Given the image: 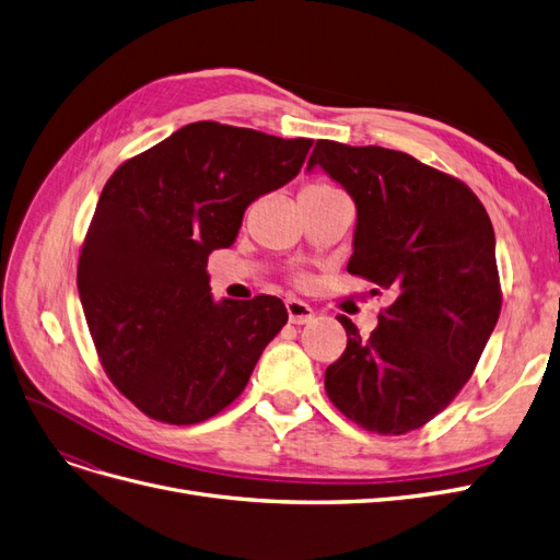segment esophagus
<instances>
[{"instance_id":"esophagus-1","label":"esophagus","mask_w":560,"mask_h":560,"mask_svg":"<svg viewBox=\"0 0 560 560\" xmlns=\"http://www.w3.org/2000/svg\"><path fill=\"white\" fill-rule=\"evenodd\" d=\"M284 307H287L289 322H292V324H307V322H312V317H315L312 307L305 301H299V299H287Z\"/></svg>"}]
</instances>
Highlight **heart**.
I'll list each match as a JSON object with an SVG mask.
<instances>
[{
	"label": "heart",
	"mask_w": 560,
	"mask_h": 560,
	"mask_svg": "<svg viewBox=\"0 0 560 560\" xmlns=\"http://www.w3.org/2000/svg\"><path fill=\"white\" fill-rule=\"evenodd\" d=\"M345 192L328 182H310L301 190V199H328V197H342Z\"/></svg>",
	"instance_id": "obj_1"
}]
</instances>
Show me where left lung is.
Returning a JSON list of instances; mask_svg holds the SVG:
<instances>
[{
  "instance_id": "left-lung-1",
  "label": "left lung",
  "mask_w": 560,
  "mask_h": 560,
  "mask_svg": "<svg viewBox=\"0 0 560 560\" xmlns=\"http://www.w3.org/2000/svg\"><path fill=\"white\" fill-rule=\"evenodd\" d=\"M315 165L358 209L347 271L393 296L370 338L338 317L347 349L326 393L363 430L407 434L457 397L499 322L494 228L464 182L405 151L317 140Z\"/></svg>"
}]
</instances>
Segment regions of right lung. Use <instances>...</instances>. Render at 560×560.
<instances>
[{"label": "right lung", "instance_id": "right-lung-1", "mask_svg": "<svg viewBox=\"0 0 560 560\" xmlns=\"http://www.w3.org/2000/svg\"><path fill=\"white\" fill-rule=\"evenodd\" d=\"M312 140L195 121L107 178L86 230L78 292L109 382L144 416L202 422L248 386L287 324L280 299H211L207 261L245 209L301 172Z\"/></svg>", "mask_w": 560, "mask_h": 560}]
</instances>
